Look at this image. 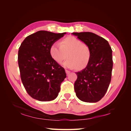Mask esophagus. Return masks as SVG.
Here are the masks:
<instances>
[{"mask_svg":"<svg viewBox=\"0 0 131 131\" xmlns=\"http://www.w3.org/2000/svg\"><path fill=\"white\" fill-rule=\"evenodd\" d=\"M65 72H66V73L67 75H69V74L70 73V71H69V70H65Z\"/></svg>","mask_w":131,"mask_h":131,"instance_id":"obj_1","label":"esophagus"}]
</instances>
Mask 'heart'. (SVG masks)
Wrapping results in <instances>:
<instances>
[{"label": "heart", "mask_w": 131, "mask_h": 131, "mask_svg": "<svg viewBox=\"0 0 131 131\" xmlns=\"http://www.w3.org/2000/svg\"><path fill=\"white\" fill-rule=\"evenodd\" d=\"M49 52L52 59L58 63H62L68 54L69 59L63 63V66L66 68H77L78 70L84 69L91 58L90 47L74 37L64 38L60 44H52Z\"/></svg>", "instance_id": "heart-1"}]
</instances>
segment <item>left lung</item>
Instances as JSON below:
<instances>
[{"instance_id":"1","label":"left lung","mask_w":131,"mask_h":131,"mask_svg":"<svg viewBox=\"0 0 131 131\" xmlns=\"http://www.w3.org/2000/svg\"><path fill=\"white\" fill-rule=\"evenodd\" d=\"M90 47L91 58L86 68L77 72L74 90L78 98L96 102L104 96L112 79V49L108 41L91 32H73Z\"/></svg>"}]
</instances>
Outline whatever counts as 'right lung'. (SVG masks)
Returning a JSON list of instances; mask_svg holds the SVG:
<instances>
[{
  "label": "right lung",
  "instance_id": "1",
  "mask_svg": "<svg viewBox=\"0 0 131 131\" xmlns=\"http://www.w3.org/2000/svg\"><path fill=\"white\" fill-rule=\"evenodd\" d=\"M65 34L40 30L27 36L19 47L18 63L21 79L32 98L49 101L57 97L66 74L65 69L52 59L49 49Z\"/></svg>",
  "mask_w": 131,
  "mask_h": 131
}]
</instances>
